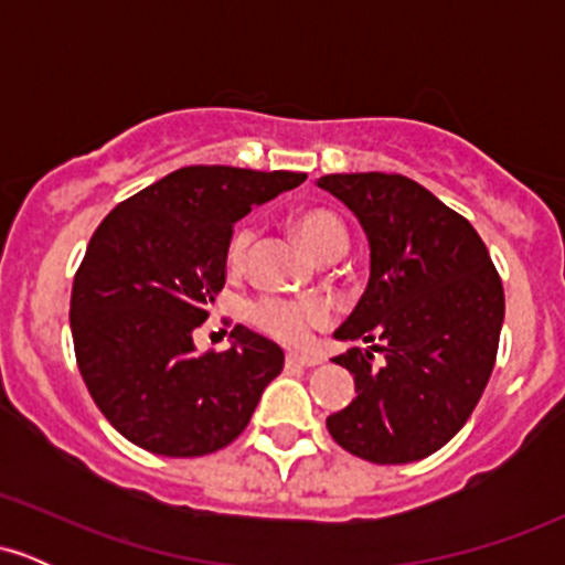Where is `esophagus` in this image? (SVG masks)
Wrapping results in <instances>:
<instances>
[{
    "label": "esophagus",
    "instance_id": "34e87169",
    "mask_svg": "<svg viewBox=\"0 0 565 565\" xmlns=\"http://www.w3.org/2000/svg\"><path fill=\"white\" fill-rule=\"evenodd\" d=\"M319 364H321L319 355H302V353H289V355H287V366L310 369V366H319Z\"/></svg>",
    "mask_w": 565,
    "mask_h": 565
}]
</instances>
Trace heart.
<instances>
[{
    "instance_id": "obj_1",
    "label": "heart",
    "mask_w": 565,
    "mask_h": 565,
    "mask_svg": "<svg viewBox=\"0 0 565 565\" xmlns=\"http://www.w3.org/2000/svg\"><path fill=\"white\" fill-rule=\"evenodd\" d=\"M295 231L308 252L319 260L329 263L345 255L348 249V228L334 212L329 210H308L295 217ZM255 242V228L242 223L231 233L225 260L231 268H242L249 246ZM249 319L276 340L300 345L310 337L316 327L329 321V308L319 300H287V297H260L249 305Z\"/></svg>"
}]
</instances>
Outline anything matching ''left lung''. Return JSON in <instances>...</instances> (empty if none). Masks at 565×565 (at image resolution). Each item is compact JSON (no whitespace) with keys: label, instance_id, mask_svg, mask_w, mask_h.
<instances>
[{"label":"left lung","instance_id":"8db88e82","mask_svg":"<svg viewBox=\"0 0 565 565\" xmlns=\"http://www.w3.org/2000/svg\"><path fill=\"white\" fill-rule=\"evenodd\" d=\"M319 188L359 217L372 252L366 291L334 332L372 348L334 359L355 398L327 427L369 462H417L481 401L504 321L502 278L468 220L404 174H323Z\"/></svg>","mask_w":565,"mask_h":565}]
</instances>
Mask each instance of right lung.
<instances>
[{"label": "right lung", "mask_w": 565, "mask_h": 565, "mask_svg": "<svg viewBox=\"0 0 565 565\" xmlns=\"http://www.w3.org/2000/svg\"><path fill=\"white\" fill-rule=\"evenodd\" d=\"M305 172L199 164L116 204L71 289V334L89 395L127 440L161 457H204L249 425L284 350L238 323L223 353L193 329L225 287L233 223Z\"/></svg>", "instance_id": "obj_1"}]
</instances>
